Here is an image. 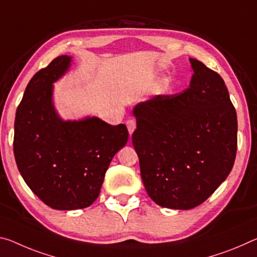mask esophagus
Masks as SVG:
<instances>
[{"label": "esophagus", "mask_w": 257, "mask_h": 257, "mask_svg": "<svg viewBox=\"0 0 257 257\" xmlns=\"http://www.w3.org/2000/svg\"><path fill=\"white\" fill-rule=\"evenodd\" d=\"M125 124H127L129 134L132 135V134L134 133V130L136 129V121L134 119H129V120H127V122H125Z\"/></svg>", "instance_id": "34e87169"}]
</instances>
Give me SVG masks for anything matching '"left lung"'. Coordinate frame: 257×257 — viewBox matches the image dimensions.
I'll return each instance as SVG.
<instances>
[{
  "label": "left lung",
  "instance_id": "left-lung-1",
  "mask_svg": "<svg viewBox=\"0 0 257 257\" xmlns=\"http://www.w3.org/2000/svg\"><path fill=\"white\" fill-rule=\"evenodd\" d=\"M194 74L178 95H158L133 109L132 140L150 198L191 209L229 176L237 153V113L219 74L190 58Z\"/></svg>",
  "mask_w": 257,
  "mask_h": 257
}]
</instances>
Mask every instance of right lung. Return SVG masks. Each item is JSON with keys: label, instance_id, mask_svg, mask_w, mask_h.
I'll return each mask as SVG.
<instances>
[{"label": "right lung", "instance_id": "1", "mask_svg": "<svg viewBox=\"0 0 257 257\" xmlns=\"http://www.w3.org/2000/svg\"><path fill=\"white\" fill-rule=\"evenodd\" d=\"M59 56L28 82L15 120L14 153L24 181L47 206L58 210L89 207L98 198L113 157L127 144L124 124L96 116L65 121L52 103L54 85L70 68Z\"/></svg>", "mask_w": 257, "mask_h": 257}]
</instances>
